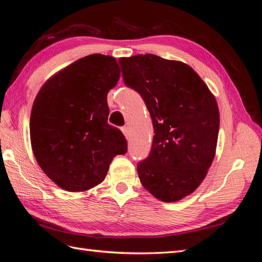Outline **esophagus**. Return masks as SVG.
I'll list each match as a JSON object with an SVG mask.
<instances>
[{"instance_id":"obj_1","label":"esophagus","mask_w":262,"mask_h":262,"mask_svg":"<svg viewBox=\"0 0 262 262\" xmlns=\"http://www.w3.org/2000/svg\"><path fill=\"white\" fill-rule=\"evenodd\" d=\"M121 130H122V134H124L125 137L128 140V138H129V130H128V127H126V126L122 127Z\"/></svg>"}]
</instances>
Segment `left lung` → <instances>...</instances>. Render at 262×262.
Masks as SVG:
<instances>
[{
	"instance_id": "left-lung-1",
	"label": "left lung",
	"mask_w": 262,
	"mask_h": 262,
	"mask_svg": "<svg viewBox=\"0 0 262 262\" xmlns=\"http://www.w3.org/2000/svg\"><path fill=\"white\" fill-rule=\"evenodd\" d=\"M126 86L144 100L155 136L148 157L137 165L142 185L163 202L193 193L216 153L219 110L195 71L155 54L120 58Z\"/></svg>"
}]
</instances>
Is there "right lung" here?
<instances>
[{"instance_id":"1","label":"right lung","mask_w":262,"mask_h":262,"mask_svg":"<svg viewBox=\"0 0 262 262\" xmlns=\"http://www.w3.org/2000/svg\"><path fill=\"white\" fill-rule=\"evenodd\" d=\"M119 77L114 56L91 54L51 77L36 96L29 122L34 156L66 191L99 185L112 159L127 152L124 134L107 124L106 95Z\"/></svg>"}]
</instances>
